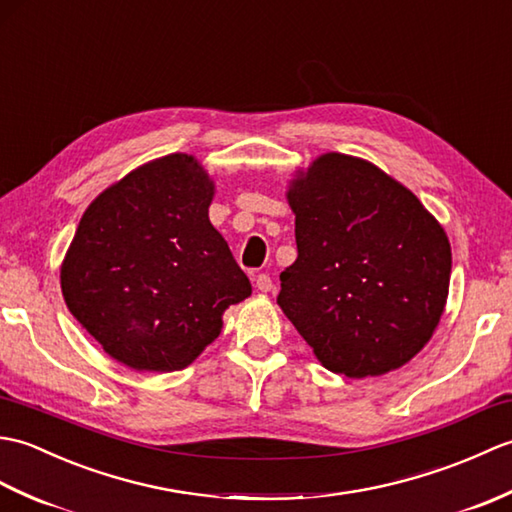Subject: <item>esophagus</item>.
<instances>
[{"label":"esophagus","instance_id":"esophagus-1","mask_svg":"<svg viewBox=\"0 0 512 512\" xmlns=\"http://www.w3.org/2000/svg\"><path fill=\"white\" fill-rule=\"evenodd\" d=\"M255 288L262 290V292L273 290V279H270V275H266V273L257 275V277H255Z\"/></svg>","mask_w":512,"mask_h":512}]
</instances>
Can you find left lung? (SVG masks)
I'll return each mask as SVG.
<instances>
[{
    "label": "left lung",
    "instance_id": "left-lung-1",
    "mask_svg": "<svg viewBox=\"0 0 512 512\" xmlns=\"http://www.w3.org/2000/svg\"><path fill=\"white\" fill-rule=\"evenodd\" d=\"M297 259L277 303L323 367L380 376L416 356L444 312L451 244L372 162L325 154L292 182Z\"/></svg>",
    "mask_w": 512,
    "mask_h": 512
}]
</instances>
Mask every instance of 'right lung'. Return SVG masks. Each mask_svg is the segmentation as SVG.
<instances>
[{"mask_svg": "<svg viewBox=\"0 0 512 512\" xmlns=\"http://www.w3.org/2000/svg\"><path fill=\"white\" fill-rule=\"evenodd\" d=\"M213 182L171 154L103 191L61 266L74 319L118 363L140 372L191 365L222 332V314L250 295L224 237L209 222Z\"/></svg>", "mask_w": 512, "mask_h": 512, "instance_id": "obj_1", "label": "right lung"}]
</instances>
